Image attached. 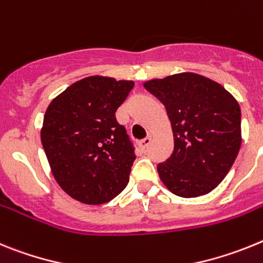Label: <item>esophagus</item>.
Masks as SVG:
<instances>
[{"label":"esophagus","mask_w":263,"mask_h":263,"mask_svg":"<svg viewBox=\"0 0 263 263\" xmlns=\"http://www.w3.org/2000/svg\"><path fill=\"white\" fill-rule=\"evenodd\" d=\"M151 140H152V139H151V136H147L145 139H143V140L139 141V147H140V149H143V151L147 149L148 145L151 144Z\"/></svg>","instance_id":"esophagus-1"}]
</instances>
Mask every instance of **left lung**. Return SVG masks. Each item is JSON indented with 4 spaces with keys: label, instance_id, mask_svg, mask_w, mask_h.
Returning a JSON list of instances; mask_svg holds the SVG:
<instances>
[{
    "label": "left lung",
    "instance_id": "obj_1",
    "mask_svg": "<svg viewBox=\"0 0 263 263\" xmlns=\"http://www.w3.org/2000/svg\"><path fill=\"white\" fill-rule=\"evenodd\" d=\"M144 87L164 104L173 131V152L157 165L164 185L180 197L213 191L241 147V108L220 83L181 72L152 79Z\"/></svg>",
    "mask_w": 263,
    "mask_h": 263
}]
</instances>
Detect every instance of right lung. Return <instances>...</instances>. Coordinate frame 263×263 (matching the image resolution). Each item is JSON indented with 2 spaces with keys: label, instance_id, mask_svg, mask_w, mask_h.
<instances>
[{
  "label": "right lung",
  "instance_id": "obj_1",
  "mask_svg": "<svg viewBox=\"0 0 263 263\" xmlns=\"http://www.w3.org/2000/svg\"><path fill=\"white\" fill-rule=\"evenodd\" d=\"M132 81L88 77L49 104L41 131L59 186L83 204L108 202L127 186L135 148L115 112Z\"/></svg>",
  "mask_w": 263,
  "mask_h": 263
}]
</instances>
